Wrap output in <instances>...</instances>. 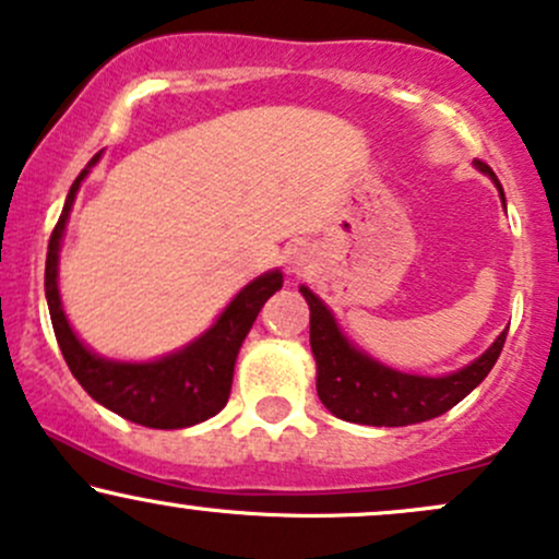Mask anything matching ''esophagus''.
Returning a JSON list of instances; mask_svg holds the SVG:
<instances>
[{
    "instance_id": "esophagus-1",
    "label": "esophagus",
    "mask_w": 559,
    "mask_h": 559,
    "mask_svg": "<svg viewBox=\"0 0 559 559\" xmlns=\"http://www.w3.org/2000/svg\"><path fill=\"white\" fill-rule=\"evenodd\" d=\"M284 262L292 275H305L312 267V251L308 243H294V247L286 249Z\"/></svg>"
}]
</instances>
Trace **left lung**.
<instances>
[{
	"instance_id": "obj_1",
	"label": "left lung",
	"mask_w": 559,
	"mask_h": 559,
	"mask_svg": "<svg viewBox=\"0 0 559 559\" xmlns=\"http://www.w3.org/2000/svg\"><path fill=\"white\" fill-rule=\"evenodd\" d=\"M477 167L488 171L501 190V182L488 164L477 162ZM299 292L310 305V347L318 364V397L331 414L355 425L406 427L445 414L488 377L507 340V331H501L499 340L475 364L449 377H411L358 353L336 329L326 305L305 286Z\"/></svg>"
}]
</instances>
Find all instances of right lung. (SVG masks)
<instances>
[{
    "label": "right lung",
    "mask_w": 559,
    "mask_h": 559,
    "mask_svg": "<svg viewBox=\"0 0 559 559\" xmlns=\"http://www.w3.org/2000/svg\"><path fill=\"white\" fill-rule=\"evenodd\" d=\"M97 158H100V153L92 158L90 167ZM84 177H87V169L73 180L63 214L52 228L50 247H47L45 292L60 353H63L76 382L100 406L124 416L134 425L153 429H182L199 425V421L219 414L228 403L233 366H236L241 342L247 340L262 305L284 286V275L275 270V273L251 281L247 289L238 292V297L225 308L217 323L180 353L153 360V364H114V360L97 358L71 331L58 294L60 236H63L66 219H69L73 195H76Z\"/></svg>",
    "instance_id": "1"
}]
</instances>
